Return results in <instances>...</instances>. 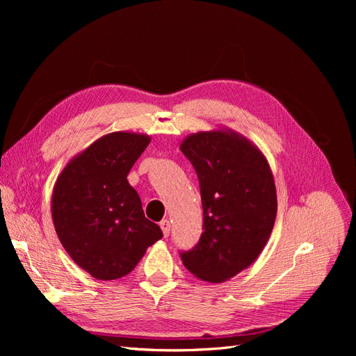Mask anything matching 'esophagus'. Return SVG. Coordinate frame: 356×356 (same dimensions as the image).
<instances>
[{"mask_svg":"<svg viewBox=\"0 0 356 356\" xmlns=\"http://www.w3.org/2000/svg\"><path fill=\"white\" fill-rule=\"evenodd\" d=\"M160 228H161V231H163V235L167 236L168 234H170V222H168L167 219L161 220V222H160Z\"/></svg>","mask_w":356,"mask_h":356,"instance_id":"1","label":"esophagus"}]
</instances>
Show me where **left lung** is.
Instances as JSON below:
<instances>
[{"mask_svg":"<svg viewBox=\"0 0 356 356\" xmlns=\"http://www.w3.org/2000/svg\"><path fill=\"white\" fill-rule=\"evenodd\" d=\"M180 149L197 173L203 208L202 236L181 261L203 282L223 283L267 244L277 216L274 176L263 152L225 127L188 136Z\"/></svg>","mask_w":356,"mask_h":356,"instance_id":"obj_1","label":"left lung"}]
</instances>
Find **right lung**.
Segmentation results:
<instances>
[{"label": "right lung", "instance_id": "add662e5", "mask_svg": "<svg viewBox=\"0 0 356 356\" xmlns=\"http://www.w3.org/2000/svg\"><path fill=\"white\" fill-rule=\"evenodd\" d=\"M149 141L129 131L106 134L72 157L56 179L50 203L56 234L74 264L93 278L129 274L163 238L127 180Z\"/></svg>", "mask_w": 356, "mask_h": 356}]
</instances>
